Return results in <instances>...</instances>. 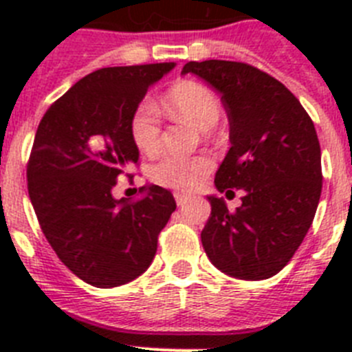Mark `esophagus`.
<instances>
[{
    "instance_id": "1",
    "label": "esophagus",
    "mask_w": 352,
    "mask_h": 352,
    "mask_svg": "<svg viewBox=\"0 0 352 352\" xmlns=\"http://www.w3.org/2000/svg\"><path fill=\"white\" fill-rule=\"evenodd\" d=\"M174 199H176V204H178V206H183L186 201H190V195L183 194V192H174Z\"/></svg>"
}]
</instances>
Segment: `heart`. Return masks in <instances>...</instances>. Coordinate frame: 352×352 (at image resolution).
I'll list each match as a JSON object with an SVG mask.
<instances>
[{"label":"heart","mask_w":352,"mask_h":352,"mask_svg":"<svg viewBox=\"0 0 352 352\" xmlns=\"http://www.w3.org/2000/svg\"><path fill=\"white\" fill-rule=\"evenodd\" d=\"M170 111L190 121L201 130L217 125L222 107L219 96L195 80H179L167 91ZM160 113L151 100H142L130 118V135L133 144L144 155L157 153L160 148ZM213 169L206 155L182 157L167 155L151 167V178L157 185L174 190H195Z\"/></svg>","instance_id":"1"}]
</instances>
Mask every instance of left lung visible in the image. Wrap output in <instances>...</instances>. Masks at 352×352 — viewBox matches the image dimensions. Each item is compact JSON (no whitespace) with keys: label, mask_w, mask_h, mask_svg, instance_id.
Segmentation results:
<instances>
[{"label":"left lung","mask_w":352,"mask_h":352,"mask_svg":"<svg viewBox=\"0 0 352 352\" xmlns=\"http://www.w3.org/2000/svg\"><path fill=\"white\" fill-rule=\"evenodd\" d=\"M194 74L222 95L231 148L214 174L219 192L243 190L229 211L208 195L201 232L211 263L241 280H264L291 261L312 226L322 188L321 146L314 121L280 80L239 61H190Z\"/></svg>","instance_id":"8db88e82"}]
</instances>
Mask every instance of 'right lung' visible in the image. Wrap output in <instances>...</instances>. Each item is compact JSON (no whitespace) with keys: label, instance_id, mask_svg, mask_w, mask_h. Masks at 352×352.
I'll use <instances>...</instances> for the list:
<instances>
[{"label":"right lung","instance_id":"obj_1","mask_svg":"<svg viewBox=\"0 0 352 352\" xmlns=\"http://www.w3.org/2000/svg\"><path fill=\"white\" fill-rule=\"evenodd\" d=\"M173 68H100L58 98L36 130L28 162L31 204L56 256L95 287H118L144 273L176 210L173 194L158 185L142 186L144 197L133 203L113 195L118 178L139 160L133 109Z\"/></svg>","mask_w":352,"mask_h":352}]
</instances>
